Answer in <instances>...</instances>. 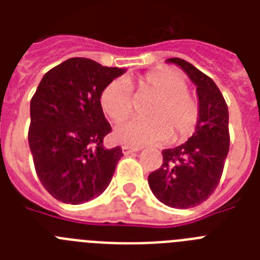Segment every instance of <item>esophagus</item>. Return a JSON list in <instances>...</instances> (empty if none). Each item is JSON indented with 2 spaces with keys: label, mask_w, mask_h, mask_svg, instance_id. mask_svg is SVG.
Returning a JSON list of instances; mask_svg holds the SVG:
<instances>
[{
  "label": "esophagus",
  "mask_w": 260,
  "mask_h": 260,
  "mask_svg": "<svg viewBox=\"0 0 260 260\" xmlns=\"http://www.w3.org/2000/svg\"><path fill=\"white\" fill-rule=\"evenodd\" d=\"M121 150H122V154L124 155H129V154H134V152H136V151H139V148H136V147H131V146H122Z\"/></svg>",
  "instance_id": "esophagus-1"
}]
</instances>
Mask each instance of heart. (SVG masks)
<instances>
[{"instance_id":"1","label":"heart","mask_w":260,"mask_h":260,"mask_svg":"<svg viewBox=\"0 0 260 260\" xmlns=\"http://www.w3.org/2000/svg\"><path fill=\"white\" fill-rule=\"evenodd\" d=\"M128 85L131 79H113L102 89L100 105L113 121L126 118L132 112V98ZM139 93L152 95L154 101L147 106L150 118H134L118 124L113 138L129 146H147L191 135L200 118L197 100L187 93V83L181 74L170 69H158L143 75L135 82Z\"/></svg>"}]
</instances>
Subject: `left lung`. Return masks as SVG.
I'll use <instances>...</instances> for the list:
<instances>
[{"instance_id":"8db88e82","label":"left lung","mask_w":260,"mask_h":260,"mask_svg":"<svg viewBox=\"0 0 260 260\" xmlns=\"http://www.w3.org/2000/svg\"><path fill=\"white\" fill-rule=\"evenodd\" d=\"M196 85L200 118L187 142L162 151L163 163L148 175L151 191L165 205L189 209L210 197L230 150L228 106L213 79L183 59L170 58Z\"/></svg>"}]
</instances>
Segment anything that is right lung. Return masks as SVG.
Segmentation results:
<instances>
[{
	"mask_svg": "<svg viewBox=\"0 0 260 260\" xmlns=\"http://www.w3.org/2000/svg\"><path fill=\"white\" fill-rule=\"evenodd\" d=\"M125 71L70 58L39 83L30 100L28 142L39 179L58 201L79 205L109 186L122 151L104 147L112 128L100 94Z\"/></svg>",
	"mask_w": 260,
	"mask_h": 260,
	"instance_id": "obj_1",
	"label": "right lung"
}]
</instances>
